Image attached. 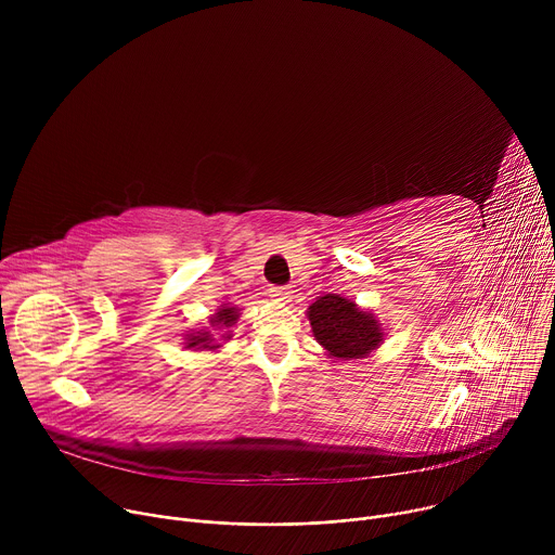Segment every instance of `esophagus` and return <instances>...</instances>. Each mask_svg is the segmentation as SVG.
Segmentation results:
<instances>
[{
	"instance_id": "34e87169",
	"label": "esophagus",
	"mask_w": 555,
	"mask_h": 555,
	"mask_svg": "<svg viewBox=\"0 0 555 555\" xmlns=\"http://www.w3.org/2000/svg\"><path fill=\"white\" fill-rule=\"evenodd\" d=\"M292 289L289 287H272L270 289V298L274 300V302H281V305H285V302H289L292 300Z\"/></svg>"
}]
</instances>
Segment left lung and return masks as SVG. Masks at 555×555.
<instances>
[{
  "label": "left lung",
  "mask_w": 555,
  "mask_h": 555,
  "mask_svg": "<svg viewBox=\"0 0 555 555\" xmlns=\"http://www.w3.org/2000/svg\"><path fill=\"white\" fill-rule=\"evenodd\" d=\"M305 313L315 343L334 360L369 358L386 338L377 315L343 294L319 296Z\"/></svg>",
  "instance_id": "8db88e82"
}]
</instances>
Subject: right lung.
<instances>
[{
  "label": "right lung",
  "mask_w": 555,
  "mask_h": 555,
  "mask_svg": "<svg viewBox=\"0 0 555 555\" xmlns=\"http://www.w3.org/2000/svg\"><path fill=\"white\" fill-rule=\"evenodd\" d=\"M242 319V309L234 307L230 302H221L217 307L215 313L208 315V325L210 327H202V330H191L184 334V349L189 351H217L221 349L223 345L217 341L211 334L212 331H223L224 334L220 337V340H230L232 334H230V327Z\"/></svg>",
  "instance_id": "right-lung-1"
}]
</instances>
